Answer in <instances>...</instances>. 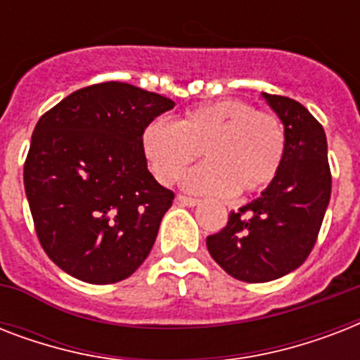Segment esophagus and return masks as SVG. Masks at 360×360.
Segmentation results:
<instances>
[{"mask_svg":"<svg viewBox=\"0 0 360 360\" xmlns=\"http://www.w3.org/2000/svg\"><path fill=\"white\" fill-rule=\"evenodd\" d=\"M177 200H179L183 205H188V207H194V205H200V203H202V200H198V198L183 196V194H179V196H177Z\"/></svg>","mask_w":360,"mask_h":360,"instance_id":"34e87169","label":"esophagus"}]
</instances>
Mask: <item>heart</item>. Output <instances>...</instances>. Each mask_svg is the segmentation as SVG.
<instances>
[{
	"label": "heart",
	"mask_w": 360,
	"mask_h": 360,
	"mask_svg": "<svg viewBox=\"0 0 360 360\" xmlns=\"http://www.w3.org/2000/svg\"><path fill=\"white\" fill-rule=\"evenodd\" d=\"M141 155L162 185H174L198 158L205 162L185 175V188L207 196L263 191L285 157V129L278 115L250 103L226 98L186 110L172 123L155 120L140 136Z\"/></svg>",
	"instance_id": "1"
}]
</instances>
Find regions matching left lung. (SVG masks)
I'll use <instances>...</instances> for the list:
<instances>
[{
	"label": "left lung",
	"mask_w": 360,
	"mask_h": 360,
	"mask_svg": "<svg viewBox=\"0 0 360 360\" xmlns=\"http://www.w3.org/2000/svg\"><path fill=\"white\" fill-rule=\"evenodd\" d=\"M285 129L278 175L254 202L231 211L228 224L207 237V250L243 282L276 280L304 263L318 240L330 200L327 136L301 103L263 93Z\"/></svg>",
	"instance_id": "8db88e82"
}]
</instances>
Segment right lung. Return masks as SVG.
<instances>
[{"instance_id": "right-lung-1", "label": "right lung", "mask_w": 360, "mask_h": 360, "mask_svg": "<svg viewBox=\"0 0 360 360\" xmlns=\"http://www.w3.org/2000/svg\"><path fill=\"white\" fill-rule=\"evenodd\" d=\"M174 104L104 82L70 93L35 124L25 196L39 243L70 276L114 284L149 256L174 192L149 174L140 136Z\"/></svg>"}]
</instances>
